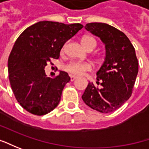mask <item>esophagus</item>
Instances as JSON below:
<instances>
[{
  "label": "esophagus",
  "instance_id": "esophagus-1",
  "mask_svg": "<svg viewBox=\"0 0 149 149\" xmlns=\"http://www.w3.org/2000/svg\"><path fill=\"white\" fill-rule=\"evenodd\" d=\"M70 78H71V81H74L75 79H77V77H76V76H73V75H71V76H70Z\"/></svg>",
  "mask_w": 149,
  "mask_h": 149
}]
</instances>
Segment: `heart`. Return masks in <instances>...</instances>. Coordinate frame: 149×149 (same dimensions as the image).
I'll use <instances>...</instances> for the list:
<instances>
[{"label":"heart","instance_id":"obj_1","mask_svg":"<svg viewBox=\"0 0 149 149\" xmlns=\"http://www.w3.org/2000/svg\"><path fill=\"white\" fill-rule=\"evenodd\" d=\"M81 44L86 49H88L89 47L93 46L95 47V40L91 37L86 36L81 39ZM66 71L73 75H82L85 72H88L92 69V65L88 62H78V61H72L66 65L65 67Z\"/></svg>","mask_w":149,"mask_h":149}]
</instances>
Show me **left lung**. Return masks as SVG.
<instances>
[{
  "label": "left lung",
  "mask_w": 149,
  "mask_h": 149,
  "mask_svg": "<svg viewBox=\"0 0 149 149\" xmlns=\"http://www.w3.org/2000/svg\"><path fill=\"white\" fill-rule=\"evenodd\" d=\"M85 29L105 44V58L96 72L101 87L89 82L81 98L91 109L110 113L131 96L139 71L135 49L125 33L110 24L89 23Z\"/></svg>",
  "instance_id": "8db88e82"
}]
</instances>
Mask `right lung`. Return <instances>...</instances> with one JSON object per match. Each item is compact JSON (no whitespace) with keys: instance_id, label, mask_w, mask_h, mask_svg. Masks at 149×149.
<instances>
[{"instance_id":"right-lung-1","label":"right lung","mask_w":149,"mask_h":149,"mask_svg":"<svg viewBox=\"0 0 149 149\" xmlns=\"http://www.w3.org/2000/svg\"><path fill=\"white\" fill-rule=\"evenodd\" d=\"M82 27L81 24L39 21L16 39L8 58V72L14 95L24 110L44 116L58 106L70 77L60 71L58 76L48 77L44 68L51 58H58L65 43Z\"/></svg>"}]
</instances>
